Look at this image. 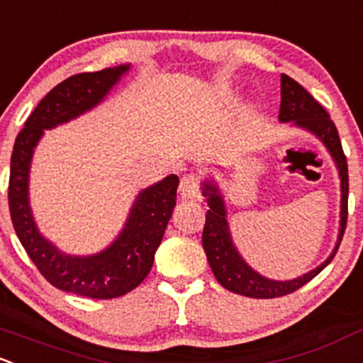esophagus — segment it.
<instances>
[{"instance_id":"obj_1","label":"esophagus","mask_w":363,"mask_h":363,"mask_svg":"<svg viewBox=\"0 0 363 363\" xmlns=\"http://www.w3.org/2000/svg\"><path fill=\"white\" fill-rule=\"evenodd\" d=\"M198 188H200V182H198V177L193 174L184 175L181 179V184H179V193L184 200H189V198H194L198 193Z\"/></svg>"}]
</instances>
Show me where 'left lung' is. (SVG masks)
Returning <instances> with one entry per match:
<instances>
[{"instance_id":"1","label":"left lung","mask_w":363,"mask_h":363,"mask_svg":"<svg viewBox=\"0 0 363 363\" xmlns=\"http://www.w3.org/2000/svg\"><path fill=\"white\" fill-rule=\"evenodd\" d=\"M278 120L281 123L294 121L296 127L304 128V130L318 137L329 150L339 170V179H341V223H339L337 242H335L333 254L329 255L325 262H322L318 268L311 269L310 273L303 274V277L294 278V280H272V278L259 274L243 261V257L233 243L223 194L219 193L216 182L205 181L201 191L207 198L208 211L205 213L201 243H203L213 277L228 291L240 294V296L255 297V299H273V297L287 296V294L296 292L297 289L313 280L334 259L335 252L341 245L342 235H345L346 220H348V163H346L345 151H342L341 140H339L337 128H335L334 121L330 120L329 113L318 104V101L313 99L310 91L304 90L296 79H292L287 74H281V102Z\"/></svg>"}]
</instances>
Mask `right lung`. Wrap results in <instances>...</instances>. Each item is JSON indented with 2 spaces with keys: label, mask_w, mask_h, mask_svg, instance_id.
<instances>
[{
  "label": "right lung",
  "mask_w": 363,
  "mask_h": 363,
  "mask_svg": "<svg viewBox=\"0 0 363 363\" xmlns=\"http://www.w3.org/2000/svg\"><path fill=\"white\" fill-rule=\"evenodd\" d=\"M128 69L130 64H125L64 79L34 108L11 152L9 207L22 247L53 287L91 299L125 296L147 277L175 207L179 177L170 174L137 194L125 228L108 249L94 255H67L48 242L34 223L29 207L30 160L45 130L95 108Z\"/></svg>",
  "instance_id": "1"
}]
</instances>
